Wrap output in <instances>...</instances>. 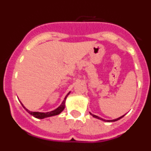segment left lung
<instances>
[{"instance_id": "left-lung-1", "label": "left lung", "mask_w": 151, "mask_h": 151, "mask_svg": "<svg viewBox=\"0 0 151 151\" xmlns=\"http://www.w3.org/2000/svg\"><path fill=\"white\" fill-rule=\"evenodd\" d=\"M90 114L92 116L94 117V118L99 119H101V120H103V121H105V122H115V121H117V120H119V119H120L121 118H122V117H123L124 116H125V115H123V116H121V117H119V118L116 119H113V120H106V119H104L101 118V117H99V116H97L94 115V114H91V113H90Z\"/></svg>"}]
</instances>
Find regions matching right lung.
Instances as JSON below:
<instances>
[{
    "label": "right lung",
    "mask_w": 151,
    "mask_h": 151,
    "mask_svg": "<svg viewBox=\"0 0 151 151\" xmlns=\"http://www.w3.org/2000/svg\"><path fill=\"white\" fill-rule=\"evenodd\" d=\"M69 93L70 92H69L67 94H66V96L65 97V98H64L63 101L62 102V104H61L56 109V110H53V111H50V112H47V113H41V112H32L30 111V110H27L25 106H23V107L26 109V110H27L28 113H29V114H31L32 116H33L34 117H35V118L37 119H45V118H47V117H50V116H56V115H58V114H60V113H61V112L63 111V110H64V108H65V102H66V97H67V96L69 95Z\"/></svg>",
    "instance_id": "1"
}]
</instances>
